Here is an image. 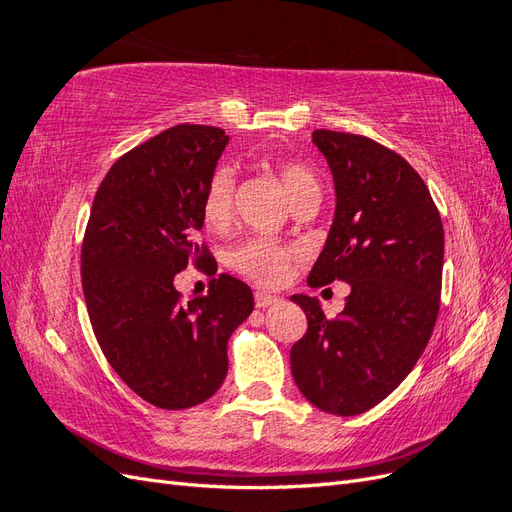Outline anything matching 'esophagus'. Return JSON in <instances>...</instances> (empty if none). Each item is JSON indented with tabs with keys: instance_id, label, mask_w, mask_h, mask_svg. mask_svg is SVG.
I'll return each mask as SVG.
<instances>
[{
	"instance_id": "34e87169",
	"label": "esophagus",
	"mask_w": 512,
	"mask_h": 512,
	"mask_svg": "<svg viewBox=\"0 0 512 512\" xmlns=\"http://www.w3.org/2000/svg\"><path fill=\"white\" fill-rule=\"evenodd\" d=\"M280 301V297H275V294H269V292H262V290H256L254 292V303L256 307H269L273 303Z\"/></svg>"
}]
</instances>
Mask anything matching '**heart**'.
Masks as SVG:
<instances>
[{"label": "heart", "instance_id": "obj_1", "mask_svg": "<svg viewBox=\"0 0 512 512\" xmlns=\"http://www.w3.org/2000/svg\"><path fill=\"white\" fill-rule=\"evenodd\" d=\"M269 168L280 179L286 196L290 198L292 207H297L307 200H320V181L316 170L299 160H267ZM235 190L237 179L235 170L228 166H218L207 181L203 194V220L207 228L222 232L230 226L232 215H235ZM301 250L292 243H282L269 237H252L235 247L230 254V265L241 275L250 280L267 286L282 284L292 262L299 258Z\"/></svg>", "mask_w": 512, "mask_h": 512}]
</instances>
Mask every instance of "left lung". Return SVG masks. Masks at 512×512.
<instances>
[{"mask_svg": "<svg viewBox=\"0 0 512 512\" xmlns=\"http://www.w3.org/2000/svg\"><path fill=\"white\" fill-rule=\"evenodd\" d=\"M335 179L327 245L312 288L350 284L342 314L294 294L307 331L290 350L294 382L324 412L354 416L378 406L423 354L440 309L444 228L425 181L393 149L361 134L316 130Z\"/></svg>", "mask_w": 512, "mask_h": 512, "instance_id": "8db88e82", "label": "left lung"}]
</instances>
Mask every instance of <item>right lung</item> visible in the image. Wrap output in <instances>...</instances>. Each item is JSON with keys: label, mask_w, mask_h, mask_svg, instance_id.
I'll return each mask as SVG.
<instances>
[{"label": "right lung", "mask_w": 512, "mask_h": 512, "mask_svg": "<svg viewBox=\"0 0 512 512\" xmlns=\"http://www.w3.org/2000/svg\"><path fill=\"white\" fill-rule=\"evenodd\" d=\"M228 136L181 123L130 149L96 192L81 250L87 314L106 361L147 404L183 410L220 389L226 344L252 314L247 284L220 273L188 303L175 290L192 265L218 271L203 228V194Z\"/></svg>", "instance_id": "add662e5"}]
</instances>
